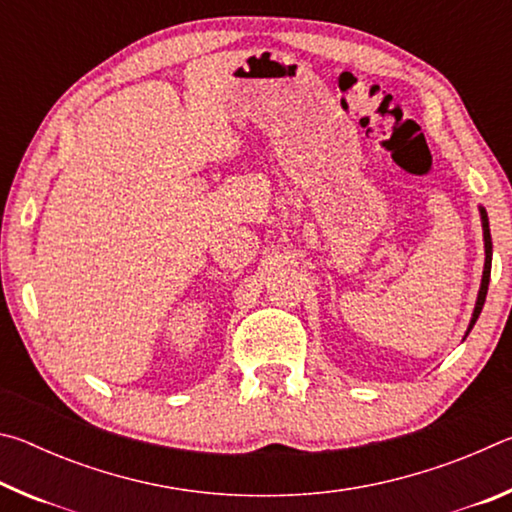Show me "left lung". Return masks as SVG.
I'll return each mask as SVG.
<instances>
[{"mask_svg": "<svg viewBox=\"0 0 512 512\" xmlns=\"http://www.w3.org/2000/svg\"><path fill=\"white\" fill-rule=\"evenodd\" d=\"M481 212V225H483V241H485V264H483V277H481V289H479V296H476V305H474V314L470 320V327H467L465 336L470 334V329L474 327L476 318H479L481 309H483V302L485 296H488V284H490V268H492V237H490V223H488V212L479 207Z\"/></svg>", "mask_w": 512, "mask_h": 512, "instance_id": "obj_1", "label": "left lung"}]
</instances>
